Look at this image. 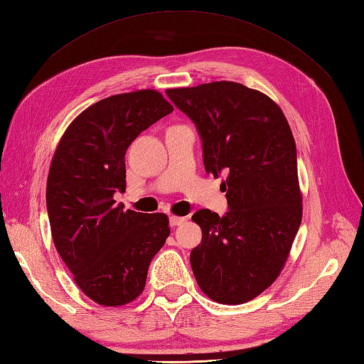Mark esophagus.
Returning a JSON list of instances; mask_svg holds the SVG:
<instances>
[{
  "label": "esophagus",
  "mask_w": 364,
  "mask_h": 364,
  "mask_svg": "<svg viewBox=\"0 0 364 364\" xmlns=\"http://www.w3.org/2000/svg\"><path fill=\"white\" fill-rule=\"evenodd\" d=\"M187 218H182V216H170V225L171 227H177V225H182Z\"/></svg>",
  "instance_id": "34e87169"
}]
</instances>
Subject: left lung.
Masks as SVG:
<instances>
[{"label":"left lung","instance_id":"1","mask_svg":"<svg viewBox=\"0 0 364 364\" xmlns=\"http://www.w3.org/2000/svg\"><path fill=\"white\" fill-rule=\"evenodd\" d=\"M166 95L196 125L205 171L227 174L225 216L193 215L202 228L190 255L194 278L216 303H247L278 278L303 218L294 134L270 97L241 83L176 87Z\"/></svg>","mask_w":364,"mask_h":364}]
</instances>
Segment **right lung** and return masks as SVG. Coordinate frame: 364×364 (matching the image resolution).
I'll return each mask as SVG.
<instances>
[{
	"label": "right lung",
	"instance_id": "right-lung-1",
	"mask_svg": "<svg viewBox=\"0 0 364 364\" xmlns=\"http://www.w3.org/2000/svg\"><path fill=\"white\" fill-rule=\"evenodd\" d=\"M171 111L154 90L111 95L77 115L52 157V239L80 290L100 306H125L144 291L149 262L170 235L164 213L123 210L114 193L127 188L131 141Z\"/></svg>",
	"mask_w": 364,
	"mask_h": 364
}]
</instances>
